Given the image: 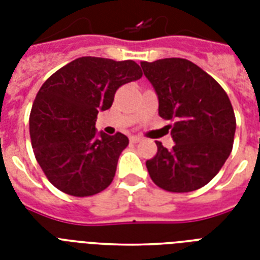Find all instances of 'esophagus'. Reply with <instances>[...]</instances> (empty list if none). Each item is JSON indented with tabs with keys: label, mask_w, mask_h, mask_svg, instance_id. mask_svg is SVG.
Segmentation results:
<instances>
[{
	"label": "esophagus",
	"mask_w": 260,
	"mask_h": 260,
	"mask_svg": "<svg viewBox=\"0 0 260 260\" xmlns=\"http://www.w3.org/2000/svg\"><path fill=\"white\" fill-rule=\"evenodd\" d=\"M129 140L131 143H139L140 140H142V138H139V136H131Z\"/></svg>",
	"instance_id": "34e87169"
}]
</instances>
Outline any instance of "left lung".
Wrapping results in <instances>:
<instances>
[{
  "label": "left lung",
  "instance_id": "obj_1",
  "mask_svg": "<svg viewBox=\"0 0 260 260\" xmlns=\"http://www.w3.org/2000/svg\"><path fill=\"white\" fill-rule=\"evenodd\" d=\"M159 98V116L170 120L175 143L147 160L151 179L171 193H189L209 183L234 147L236 118L225 90L208 73L182 58L142 62Z\"/></svg>",
  "mask_w": 260,
  "mask_h": 260
}]
</instances>
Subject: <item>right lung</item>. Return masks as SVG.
Instances as JSON below:
<instances>
[{
  "label": "right lung",
  "mask_w": 260,
  "mask_h": 260,
  "mask_svg": "<svg viewBox=\"0 0 260 260\" xmlns=\"http://www.w3.org/2000/svg\"><path fill=\"white\" fill-rule=\"evenodd\" d=\"M134 60L82 56L51 75L36 94L29 116L35 158L60 191L89 197L105 190L128 138L95 136L100 110L109 109L124 83L142 78Z\"/></svg>",
  "instance_id": "1"
}]
</instances>
